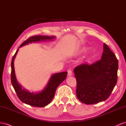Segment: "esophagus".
<instances>
[{"instance_id": "esophagus-1", "label": "esophagus", "mask_w": 126, "mask_h": 126, "mask_svg": "<svg viewBox=\"0 0 126 126\" xmlns=\"http://www.w3.org/2000/svg\"><path fill=\"white\" fill-rule=\"evenodd\" d=\"M67 74L69 76H71L72 74V71L71 70H69L67 71Z\"/></svg>"}]
</instances>
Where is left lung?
Returning <instances> with one entry per match:
<instances>
[{"label": "left lung", "mask_w": 126, "mask_h": 126, "mask_svg": "<svg viewBox=\"0 0 126 126\" xmlns=\"http://www.w3.org/2000/svg\"><path fill=\"white\" fill-rule=\"evenodd\" d=\"M118 69L116 55L104 43L101 60L91 64L82 63L74 68L78 99L87 105L105 101L116 85Z\"/></svg>", "instance_id": "left-lung-1"}]
</instances>
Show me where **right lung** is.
I'll list each match as a JSON object with an SVG mask.
<instances>
[{
	"mask_svg": "<svg viewBox=\"0 0 126 126\" xmlns=\"http://www.w3.org/2000/svg\"><path fill=\"white\" fill-rule=\"evenodd\" d=\"M55 38V36H34L24 42L19 48L25 45H27L29 43L41 41H51ZM18 50L19 49L17 50L15 55L13 57L11 63V82L18 97L21 102L33 107H43L48 105L53 99L57 88L66 78L67 72H63L52 74L47 84L41 91L35 93L28 91L22 88V86L18 83L16 77L14 69V60Z\"/></svg>",
	"mask_w": 126,
	"mask_h": 126,
	"instance_id": "1",
	"label": "right lung"
}]
</instances>
